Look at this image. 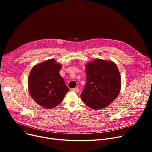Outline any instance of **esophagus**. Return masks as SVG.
<instances>
[{
    "mask_svg": "<svg viewBox=\"0 0 152 152\" xmlns=\"http://www.w3.org/2000/svg\"><path fill=\"white\" fill-rule=\"evenodd\" d=\"M71 90L72 91H74V92H76V93H77V92H79V87H75V88L71 89Z\"/></svg>",
    "mask_w": 152,
    "mask_h": 152,
    "instance_id": "34e87169",
    "label": "esophagus"
}]
</instances>
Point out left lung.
<instances>
[{
  "label": "left lung",
  "instance_id": "1",
  "mask_svg": "<svg viewBox=\"0 0 152 152\" xmlns=\"http://www.w3.org/2000/svg\"><path fill=\"white\" fill-rule=\"evenodd\" d=\"M86 69L87 81L81 99L94 110L108 107L121 90V76L116 64L97 58L87 63Z\"/></svg>",
  "mask_w": 152,
  "mask_h": 152
}]
</instances>
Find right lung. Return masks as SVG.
Returning <instances> with one entry per match:
<instances>
[{"instance_id": "right-lung-1", "label": "right lung", "mask_w": 152, "mask_h": 152, "mask_svg": "<svg viewBox=\"0 0 152 152\" xmlns=\"http://www.w3.org/2000/svg\"><path fill=\"white\" fill-rule=\"evenodd\" d=\"M61 65L54 59L46 60L32 68L28 77V90L38 105L53 108L62 102L69 91L59 71Z\"/></svg>"}]
</instances>
